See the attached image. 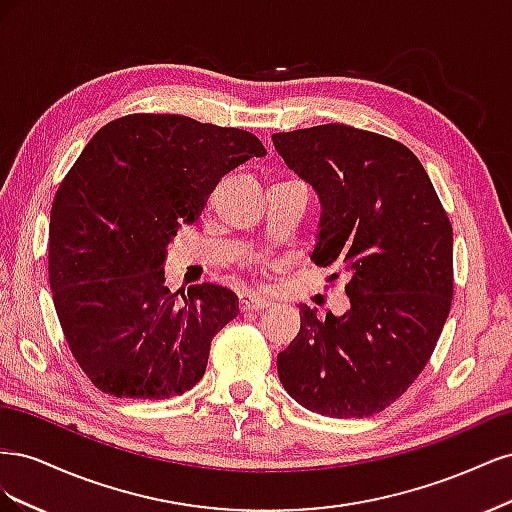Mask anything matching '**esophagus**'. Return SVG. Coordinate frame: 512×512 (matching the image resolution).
Wrapping results in <instances>:
<instances>
[{"mask_svg": "<svg viewBox=\"0 0 512 512\" xmlns=\"http://www.w3.org/2000/svg\"><path fill=\"white\" fill-rule=\"evenodd\" d=\"M271 307V301L256 297V294H239V309L241 312H258V309H267Z\"/></svg>", "mask_w": 512, "mask_h": 512, "instance_id": "1", "label": "esophagus"}]
</instances>
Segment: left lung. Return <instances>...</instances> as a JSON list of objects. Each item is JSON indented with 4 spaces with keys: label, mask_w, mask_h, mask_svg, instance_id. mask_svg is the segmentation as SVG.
<instances>
[{
    "label": "left lung",
    "mask_w": 512,
    "mask_h": 512,
    "mask_svg": "<svg viewBox=\"0 0 512 512\" xmlns=\"http://www.w3.org/2000/svg\"><path fill=\"white\" fill-rule=\"evenodd\" d=\"M286 166L316 190L312 258L346 273L350 309L324 320L301 305V331L277 354L288 395L335 418L382 412L429 363L453 301V226L414 153L389 136L327 123L277 132Z\"/></svg>",
    "instance_id": "left-lung-1"
}]
</instances>
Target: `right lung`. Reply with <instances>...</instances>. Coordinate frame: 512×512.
I'll return each instance as SVG.
<instances>
[{
  "label": "right lung",
  "instance_id": "add662e5",
  "mask_svg": "<svg viewBox=\"0 0 512 512\" xmlns=\"http://www.w3.org/2000/svg\"><path fill=\"white\" fill-rule=\"evenodd\" d=\"M262 156L252 132L156 113L106 123L81 151L51 207L49 280L68 348L96 389L168 399L205 376L237 297L198 284L179 301L164 286L166 245L226 173Z\"/></svg>",
  "mask_w": 512,
  "mask_h": 512
}]
</instances>
